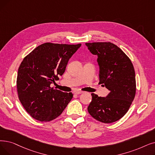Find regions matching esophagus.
Segmentation results:
<instances>
[{"label": "esophagus", "instance_id": "esophagus-1", "mask_svg": "<svg viewBox=\"0 0 155 155\" xmlns=\"http://www.w3.org/2000/svg\"><path fill=\"white\" fill-rule=\"evenodd\" d=\"M82 93H84V92H83V91H76V92H75V94H77V95H78V94H82Z\"/></svg>", "mask_w": 155, "mask_h": 155}]
</instances>
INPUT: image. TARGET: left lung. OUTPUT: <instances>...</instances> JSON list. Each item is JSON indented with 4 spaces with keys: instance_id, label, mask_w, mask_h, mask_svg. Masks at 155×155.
I'll return each mask as SVG.
<instances>
[{
    "instance_id": "left-lung-1",
    "label": "left lung",
    "mask_w": 155,
    "mask_h": 155,
    "mask_svg": "<svg viewBox=\"0 0 155 155\" xmlns=\"http://www.w3.org/2000/svg\"><path fill=\"white\" fill-rule=\"evenodd\" d=\"M85 45L92 54L97 56L99 84L110 91L106 97L92 93V101L87 110L94 118L101 122H115L125 115L136 95L133 64L122 50L111 42Z\"/></svg>"
}]
</instances>
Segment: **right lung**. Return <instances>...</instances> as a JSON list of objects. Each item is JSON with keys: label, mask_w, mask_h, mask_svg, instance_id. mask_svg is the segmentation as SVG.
Masks as SVG:
<instances>
[{"label": "right lung", "mask_w": 155, "mask_h": 155, "mask_svg": "<svg viewBox=\"0 0 155 155\" xmlns=\"http://www.w3.org/2000/svg\"><path fill=\"white\" fill-rule=\"evenodd\" d=\"M81 44L45 43L26 56L20 64L17 77L18 97L29 115L40 122L59 117L73 97L51 87L64 73L69 59Z\"/></svg>", "instance_id": "add662e5"}]
</instances>
